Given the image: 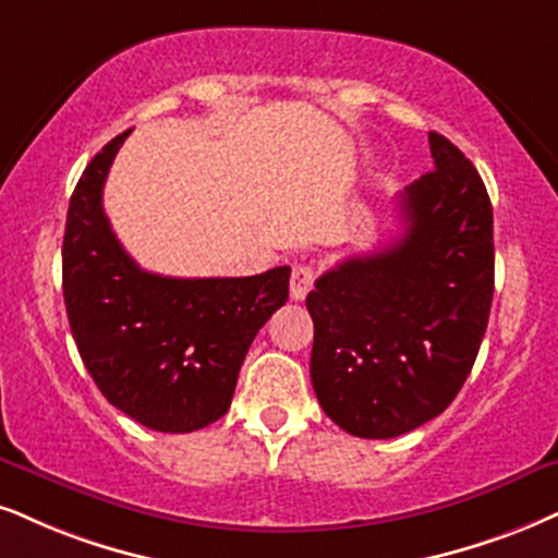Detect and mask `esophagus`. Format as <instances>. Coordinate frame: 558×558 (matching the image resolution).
<instances>
[{
	"instance_id": "obj_1",
	"label": "esophagus",
	"mask_w": 558,
	"mask_h": 558,
	"mask_svg": "<svg viewBox=\"0 0 558 558\" xmlns=\"http://www.w3.org/2000/svg\"><path fill=\"white\" fill-rule=\"evenodd\" d=\"M313 281H315L313 266H307V264L294 266L292 281H290V294H292V300H305L307 292L313 290Z\"/></svg>"
}]
</instances>
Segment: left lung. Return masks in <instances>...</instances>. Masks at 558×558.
I'll use <instances>...</instances> for the list:
<instances>
[{
	"label": "left lung",
	"instance_id": "obj_1",
	"mask_svg": "<svg viewBox=\"0 0 558 558\" xmlns=\"http://www.w3.org/2000/svg\"><path fill=\"white\" fill-rule=\"evenodd\" d=\"M435 170L405 185L403 232L315 281L311 380L349 435L390 439L442 414L481 349L494 298V215L478 170L429 132Z\"/></svg>",
	"mask_w": 558,
	"mask_h": 558
}]
</instances>
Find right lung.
<instances>
[{
	"instance_id": "right-lung-1",
	"label": "right lung",
	"mask_w": 558,
	"mask_h": 558,
	"mask_svg": "<svg viewBox=\"0 0 558 558\" xmlns=\"http://www.w3.org/2000/svg\"><path fill=\"white\" fill-rule=\"evenodd\" d=\"M126 136L89 160L69 198L64 305L82 362L108 403L149 429L183 435L227 414L247 349L290 298V266L211 279L136 266L102 211V185Z\"/></svg>"
}]
</instances>
